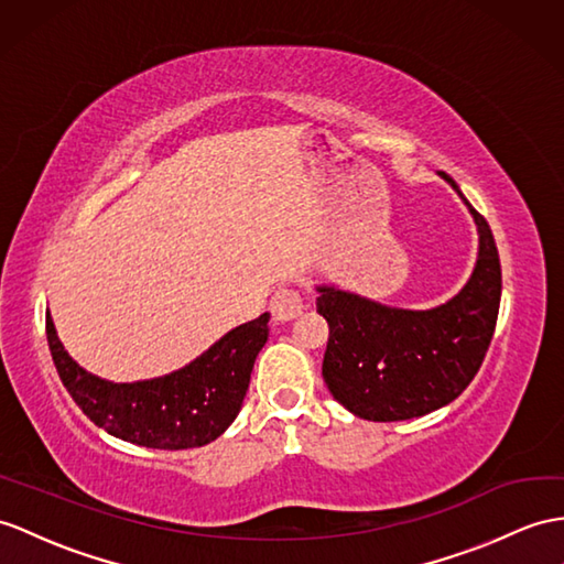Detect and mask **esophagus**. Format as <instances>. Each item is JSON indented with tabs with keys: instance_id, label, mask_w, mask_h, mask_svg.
<instances>
[{
	"instance_id": "esophagus-1",
	"label": "esophagus",
	"mask_w": 564,
	"mask_h": 564,
	"mask_svg": "<svg viewBox=\"0 0 564 564\" xmlns=\"http://www.w3.org/2000/svg\"><path fill=\"white\" fill-rule=\"evenodd\" d=\"M270 311H272V318L278 323L294 321L301 313H304V301H301V294L296 290H290V286H280V290L272 294Z\"/></svg>"
}]
</instances>
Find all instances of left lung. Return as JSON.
Instances as JSON below:
<instances>
[{"label": "left lung", "instance_id": "8db88e82", "mask_svg": "<svg viewBox=\"0 0 564 564\" xmlns=\"http://www.w3.org/2000/svg\"><path fill=\"white\" fill-rule=\"evenodd\" d=\"M469 208L478 256L445 304L411 311L318 284L315 308L329 325L323 378L335 400L366 421H406L449 404L478 373L496 329L502 272L488 223L457 182L437 172Z\"/></svg>", "mask_w": 564, "mask_h": 564}]
</instances>
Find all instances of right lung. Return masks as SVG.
Listing matches in <instances>:
<instances>
[{
    "instance_id": "add662e5",
    "label": "right lung",
    "mask_w": 564,
    "mask_h": 564,
    "mask_svg": "<svg viewBox=\"0 0 564 564\" xmlns=\"http://www.w3.org/2000/svg\"><path fill=\"white\" fill-rule=\"evenodd\" d=\"M270 313L229 329L184 368L167 376L112 382L80 368L47 313V341L64 388L78 409L109 435L153 449L213 443L237 419L258 351L268 341Z\"/></svg>"
}]
</instances>
